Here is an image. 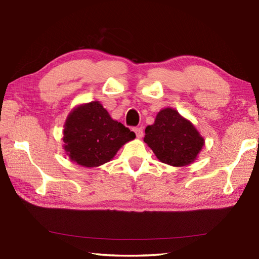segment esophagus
I'll return each mask as SVG.
<instances>
[{"mask_svg":"<svg viewBox=\"0 0 259 259\" xmlns=\"http://www.w3.org/2000/svg\"><path fill=\"white\" fill-rule=\"evenodd\" d=\"M134 132H135L137 139H142L143 135H144V133H143V128L142 127H135Z\"/></svg>","mask_w":259,"mask_h":259,"instance_id":"34e87169","label":"esophagus"}]
</instances>
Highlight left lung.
Instances as JSON below:
<instances>
[{
  "instance_id": "8db88e82",
  "label": "left lung",
  "mask_w": 259,
  "mask_h": 259,
  "mask_svg": "<svg viewBox=\"0 0 259 259\" xmlns=\"http://www.w3.org/2000/svg\"><path fill=\"white\" fill-rule=\"evenodd\" d=\"M144 142L160 162L175 167L192 164L205 145L191 120L171 107L157 113L154 124L145 128Z\"/></svg>"
}]
</instances>
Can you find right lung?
<instances>
[{"label": "right lung", "mask_w": 259, "mask_h": 259, "mask_svg": "<svg viewBox=\"0 0 259 259\" xmlns=\"http://www.w3.org/2000/svg\"><path fill=\"white\" fill-rule=\"evenodd\" d=\"M134 139V132L113 119L99 101H93L77 105L68 114L63 148L72 162L97 167L110 162L120 147Z\"/></svg>", "instance_id": "right-lung-1"}]
</instances>
